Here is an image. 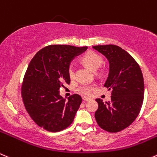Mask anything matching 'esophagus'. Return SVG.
I'll return each mask as SVG.
<instances>
[{"mask_svg": "<svg viewBox=\"0 0 157 157\" xmlns=\"http://www.w3.org/2000/svg\"><path fill=\"white\" fill-rule=\"evenodd\" d=\"M83 100H84V101H86V102H87V101H89V100H90V98H86V97H84V98H83Z\"/></svg>", "mask_w": 157, "mask_h": 157, "instance_id": "esophagus-1", "label": "esophagus"}]
</instances>
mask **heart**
I'll return each mask as SVG.
<instances>
[{"instance_id":"1","label":"heart","mask_w":157,"mask_h":157,"mask_svg":"<svg viewBox=\"0 0 157 157\" xmlns=\"http://www.w3.org/2000/svg\"><path fill=\"white\" fill-rule=\"evenodd\" d=\"M81 60L86 66L89 67L90 69L93 70V71H96L103 63V59L102 58V56L95 53V52H92V51H89V52L84 54ZM68 74L71 79H73L75 78V68L73 65H71L68 67ZM93 89V86H91V85H83V86H81L78 88L77 92L82 95L89 96L92 94Z\"/></svg>"}]
</instances>
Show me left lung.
<instances>
[{
  "instance_id": "8db88e82",
  "label": "left lung",
  "mask_w": 157,
  "mask_h": 157,
  "mask_svg": "<svg viewBox=\"0 0 157 157\" xmlns=\"http://www.w3.org/2000/svg\"><path fill=\"white\" fill-rule=\"evenodd\" d=\"M92 48L108 59L109 72L104 86L112 90L109 102L95 99L98 105L95 120L107 132H119L132 124L141 109L144 97L143 73L135 59L122 48L114 44Z\"/></svg>"
}]
</instances>
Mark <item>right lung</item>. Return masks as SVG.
I'll return each instance as SVG.
<instances>
[{"label":"right lung","instance_id":"obj_1","mask_svg":"<svg viewBox=\"0 0 157 157\" xmlns=\"http://www.w3.org/2000/svg\"><path fill=\"white\" fill-rule=\"evenodd\" d=\"M87 48L52 44L38 51L30 62L22 82V100L31 119L45 130L59 132L74 120L82 97L74 94L66 100L59 89L70 84L71 61Z\"/></svg>","mask_w":157,"mask_h":157}]
</instances>
